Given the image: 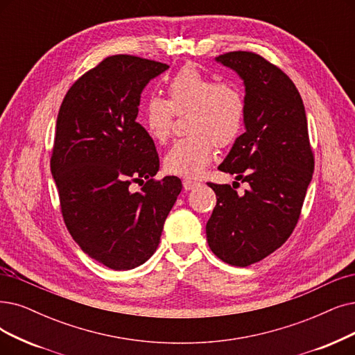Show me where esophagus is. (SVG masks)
Instances as JSON below:
<instances>
[{
	"mask_svg": "<svg viewBox=\"0 0 355 355\" xmlns=\"http://www.w3.org/2000/svg\"><path fill=\"white\" fill-rule=\"evenodd\" d=\"M200 183L195 182V180H191V179H185L183 180V189L185 191H192L193 188H196Z\"/></svg>",
	"mask_w": 355,
	"mask_h": 355,
	"instance_id": "esophagus-1",
	"label": "esophagus"
}]
</instances>
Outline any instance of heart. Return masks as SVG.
<instances>
[{"mask_svg":"<svg viewBox=\"0 0 355 355\" xmlns=\"http://www.w3.org/2000/svg\"><path fill=\"white\" fill-rule=\"evenodd\" d=\"M191 112V137L176 141L164 155L168 173L196 178L218 147L232 146L243 131L246 102L233 83H218L192 65L183 67L167 84V101L151 96L141 106L139 121L155 143H166L173 113Z\"/></svg>","mask_w":355,"mask_h":355,"instance_id":"obj_1","label":"heart"}]
</instances>
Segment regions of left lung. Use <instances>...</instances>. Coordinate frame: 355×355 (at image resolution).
<instances>
[{
	"instance_id": "obj_1",
	"label": "left lung",
	"mask_w": 355,
	"mask_h": 355,
	"mask_svg": "<svg viewBox=\"0 0 355 355\" xmlns=\"http://www.w3.org/2000/svg\"><path fill=\"white\" fill-rule=\"evenodd\" d=\"M216 62L233 69L245 86V132L218 166L249 188L208 187L217 205L207 240L220 259L249 266L277 250L293 233L315 162L299 90L279 68L252 52H229Z\"/></svg>"
}]
</instances>
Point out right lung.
Segmentation results:
<instances>
[{"label": "right lung", "instance_id": "obj_1", "mask_svg": "<svg viewBox=\"0 0 355 355\" xmlns=\"http://www.w3.org/2000/svg\"><path fill=\"white\" fill-rule=\"evenodd\" d=\"M166 69L138 56H109L73 84L56 119L51 172L67 229L84 253L115 271L153 257L182 191L176 176L153 180L159 155L137 122L141 93Z\"/></svg>", "mask_w": 355, "mask_h": 355}]
</instances>
